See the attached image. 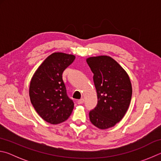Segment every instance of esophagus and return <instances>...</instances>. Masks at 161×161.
Here are the masks:
<instances>
[{
  "instance_id": "34e87169",
  "label": "esophagus",
  "mask_w": 161,
  "mask_h": 161,
  "mask_svg": "<svg viewBox=\"0 0 161 161\" xmlns=\"http://www.w3.org/2000/svg\"><path fill=\"white\" fill-rule=\"evenodd\" d=\"M84 101V99H79V100L77 101V103H78V104H81V103H83Z\"/></svg>"
}]
</instances>
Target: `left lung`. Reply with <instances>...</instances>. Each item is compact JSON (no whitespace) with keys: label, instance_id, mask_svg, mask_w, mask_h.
I'll return each mask as SVG.
<instances>
[{"label":"left lung","instance_id":"8db88e82","mask_svg":"<svg viewBox=\"0 0 161 161\" xmlns=\"http://www.w3.org/2000/svg\"><path fill=\"white\" fill-rule=\"evenodd\" d=\"M86 62L94 74L98 99L89 119L96 127L107 129L126 114L131 99V83L126 71L111 57H91Z\"/></svg>","mask_w":161,"mask_h":161}]
</instances>
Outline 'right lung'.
<instances>
[{"instance_id": "add662e5", "label": "right lung", "mask_w": 161, "mask_h": 161, "mask_svg": "<svg viewBox=\"0 0 161 161\" xmlns=\"http://www.w3.org/2000/svg\"><path fill=\"white\" fill-rule=\"evenodd\" d=\"M75 56L54 53L40 65L30 84V99L35 111L45 121L58 124L69 118L74 102L68 97L62 73Z\"/></svg>"}]
</instances>
